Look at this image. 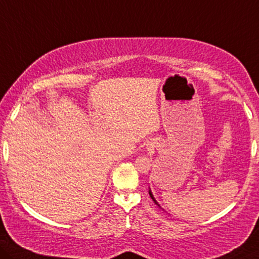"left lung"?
I'll return each instance as SVG.
<instances>
[{"label": "left lung", "mask_w": 259, "mask_h": 259, "mask_svg": "<svg viewBox=\"0 0 259 259\" xmlns=\"http://www.w3.org/2000/svg\"><path fill=\"white\" fill-rule=\"evenodd\" d=\"M149 194H150V196H151V199H152V200H153V201H154V202H156V203H157V201H156V200H154V198H153V195H152V193H151V192H149ZM157 204H158V203H157ZM158 206H159V204H158Z\"/></svg>", "instance_id": "left-lung-1"}]
</instances>
